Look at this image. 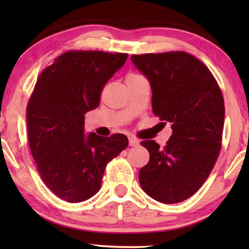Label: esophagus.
Instances as JSON below:
<instances>
[{
	"instance_id": "1",
	"label": "esophagus",
	"mask_w": 249,
	"mask_h": 249,
	"mask_svg": "<svg viewBox=\"0 0 249 249\" xmlns=\"http://www.w3.org/2000/svg\"><path fill=\"white\" fill-rule=\"evenodd\" d=\"M128 144H130V146H137V145L139 144L138 139H136L134 137H130L128 138Z\"/></svg>"
}]
</instances>
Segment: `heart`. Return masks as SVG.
I'll return each mask as SVG.
<instances>
[{
  "label": "heart",
  "mask_w": 249,
  "mask_h": 249,
  "mask_svg": "<svg viewBox=\"0 0 249 249\" xmlns=\"http://www.w3.org/2000/svg\"><path fill=\"white\" fill-rule=\"evenodd\" d=\"M130 76H132V75H130Z\"/></svg>",
  "instance_id": "obj_1"
}]
</instances>
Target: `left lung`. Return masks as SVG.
<instances>
[{
  "mask_svg": "<svg viewBox=\"0 0 249 249\" xmlns=\"http://www.w3.org/2000/svg\"><path fill=\"white\" fill-rule=\"evenodd\" d=\"M131 61L150 81L153 113L172 124L164 147L141 142L150 153L139 171L141 186L157 201H184L206 181L218 159L225 119L221 90L206 65L185 51L132 55Z\"/></svg>",
  "mask_w": 249,
  "mask_h": 249,
  "instance_id": "obj_1",
  "label": "left lung"
}]
</instances>
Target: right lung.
Segmentation results:
<instances>
[{"instance_id":"1","label":"right lung","mask_w":249,"mask_h":249,"mask_svg":"<svg viewBox=\"0 0 249 249\" xmlns=\"http://www.w3.org/2000/svg\"><path fill=\"white\" fill-rule=\"evenodd\" d=\"M127 53L70 50L37 78L27 107L28 139L47 187L68 202H81L101 188L107 162L126 148V136L84 134V115L99 105L104 85Z\"/></svg>"}]
</instances>
